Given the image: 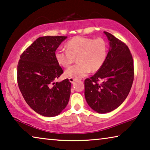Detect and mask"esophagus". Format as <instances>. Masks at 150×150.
Instances as JSON below:
<instances>
[{
  "instance_id": "obj_1",
  "label": "esophagus",
  "mask_w": 150,
  "mask_h": 150,
  "mask_svg": "<svg viewBox=\"0 0 150 150\" xmlns=\"http://www.w3.org/2000/svg\"><path fill=\"white\" fill-rule=\"evenodd\" d=\"M69 80H70V82L71 83H74L76 80V79H74V78H69Z\"/></svg>"
}]
</instances>
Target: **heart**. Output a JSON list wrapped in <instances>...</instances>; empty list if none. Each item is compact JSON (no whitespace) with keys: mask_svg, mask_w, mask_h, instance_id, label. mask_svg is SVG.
Listing matches in <instances>:
<instances>
[{"mask_svg":"<svg viewBox=\"0 0 150 150\" xmlns=\"http://www.w3.org/2000/svg\"><path fill=\"white\" fill-rule=\"evenodd\" d=\"M66 50L57 49L55 52L57 62L68 68L76 60L78 63L66 70L68 78L80 79L92 72H96L104 65L108 54L107 43L102 38L75 37L66 45Z\"/></svg>","mask_w":150,"mask_h":150,"instance_id":"heart-1","label":"heart"}]
</instances>
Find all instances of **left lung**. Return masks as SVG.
Instances as JSON below:
<instances>
[{
	"label": "left lung",
	"instance_id": "1",
	"mask_svg": "<svg viewBox=\"0 0 150 150\" xmlns=\"http://www.w3.org/2000/svg\"><path fill=\"white\" fill-rule=\"evenodd\" d=\"M110 48L104 65L84 80V95L88 105L98 113L119 107L129 93L134 79V66L125 43L104 31Z\"/></svg>",
	"mask_w": 150,
	"mask_h": 150
}]
</instances>
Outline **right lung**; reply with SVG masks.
Instances as JSON below:
<instances>
[{"instance_id":"add662e5","label":"right lung","mask_w":150,"mask_h":150,"mask_svg":"<svg viewBox=\"0 0 150 150\" xmlns=\"http://www.w3.org/2000/svg\"><path fill=\"white\" fill-rule=\"evenodd\" d=\"M66 36L41 37L20 56L17 78L19 90L30 107L45 117H54L65 109L70 99L71 82L54 81L64 71L55 52Z\"/></svg>"}]
</instances>
